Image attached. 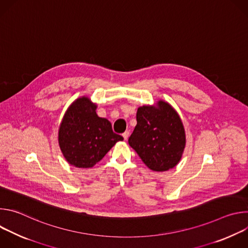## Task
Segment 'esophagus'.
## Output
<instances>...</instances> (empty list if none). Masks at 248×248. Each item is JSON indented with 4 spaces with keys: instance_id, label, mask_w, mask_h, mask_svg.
Masks as SVG:
<instances>
[{
    "instance_id": "obj_1",
    "label": "esophagus",
    "mask_w": 248,
    "mask_h": 248,
    "mask_svg": "<svg viewBox=\"0 0 248 248\" xmlns=\"http://www.w3.org/2000/svg\"><path fill=\"white\" fill-rule=\"evenodd\" d=\"M128 136H129V131H124V132L123 133V137H124V140H127Z\"/></svg>"
}]
</instances>
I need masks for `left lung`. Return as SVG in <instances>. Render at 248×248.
I'll return each mask as SVG.
<instances>
[{
    "mask_svg": "<svg viewBox=\"0 0 248 248\" xmlns=\"http://www.w3.org/2000/svg\"><path fill=\"white\" fill-rule=\"evenodd\" d=\"M137 124L128 144L152 170L172 169L182 159L186 147L183 122L171 106L160 100L156 106L137 109Z\"/></svg>",
    "mask_w": 248,
    "mask_h": 248,
    "instance_id": "8db88e82",
    "label": "left lung"
}]
</instances>
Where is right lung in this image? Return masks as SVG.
Returning <instances> with one entry per match:
<instances>
[{
	"instance_id": "1",
	"label": "right lung",
	"mask_w": 248,
	"mask_h": 248,
	"mask_svg": "<svg viewBox=\"0 0 248 248\" xmlns=\"http://www.w3.org/2000/svg\"><path fill=\"white\" fill-rule=\"evenodd\" d=\"M88 97L78 98L66 110L59 128V145L65 160L77 168H92L124 140L111 123L96 114Z\"/></svg>"
}]
</instances>
